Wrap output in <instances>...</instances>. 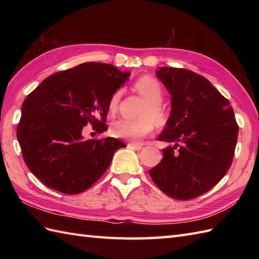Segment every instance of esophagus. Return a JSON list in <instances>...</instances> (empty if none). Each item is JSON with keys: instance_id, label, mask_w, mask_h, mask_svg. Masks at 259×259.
<instances>
[{"instance_id": "esophagus-1", "label": "esophagus", "mask_w": 259, "mask_h": 259, "mask_svg": "<svg viewBox=\"0 0 259 259\" xmlns=\"http://www.w3.org/2000/svg\"><path fill=\"white\" fill-rule=\"evenodd\" d=\"M128 147L130 148V149H133V150H141L142 149V146L141 145H139V144H134V142H129L128 144Z\"/></svg>"}]
</instances>
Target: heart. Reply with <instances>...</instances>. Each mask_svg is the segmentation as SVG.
<instances>
[{
	"mask_svg": "<svg viewBox=\"0 0 259 259\" xmlns=\"http://www.w3.org/2000/svg\"><path fill=\"white\" fill-rule=\"evenodd\" d=\"M135 88L148 100V104L141 112V117L144 118L137 120L120 119L115 121L111 126V134L115 138L128 140H139L145 138L152 134L155 129L153 120L156 123L161 124L166 119L164 110L160 104L163 99V90L160 82L151 75H145L137 80ZM121 97H122V89L114 91L110 97L108 101V110L110 113L117 111Z\"/></svg>",
	"mask_w": 259,
	"mask_h": 259,
	"instance_id": "b5f03b06",
	"label": "heart"
}]
</instances>
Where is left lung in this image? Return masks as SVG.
<instances>
[{"instance_id":"obj_1","label":"left lung","mask_w":259,"mask_h":259,"mask_svg":"<svg viewBox=\"0 0 259 259\" xmlns=\"http://www.w3.org/2000/svg\"><path fill=\"white\" fill-rule=\"evenodd\" d=\"M171 95V113L158 140L174 142L149 170L153 183L179 200L199 197L232 166L238 124L234 110L205 76L162 67L156 72Z\"/></svg>"}]
</instances>
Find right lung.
Instances as JSON below:
<instances>
[{
    "instance_id": "1",
    "label": "right lung",
    "mask_w": 259,
    "mask_h": 259,
    "mask_svg": "<svg viewBox=\"0 0 259 259\" xmlns=\"http://www.w3.org/2000/svg\"><path fill=\"white\" fill-rule=\"evenodd\" d=\"M129 75L87 62L51 74L26 97L16 136L27 168L49 188L65 195L89 189L125 147L110 137L84 140L82 129H108V101Z\"/></svg>"
}]
</instances>
